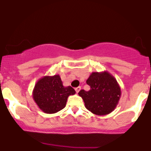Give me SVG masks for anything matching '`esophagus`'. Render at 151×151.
<instances>
[{
	"label": "esophagus",
	"instance_id": "1",
	"mask_svg": "<svg viewBox=\"0 0 151 151\" xmlns=\"http://www.w3.org/2000/svg\"><path fill=\"white\" fill-rule=\"evenodd\" d=\"M81 86H79V87H77V88H75V91H76V92H77V93L79 92V91L80 90H81Z\"/></svg>",
	"mask_w": 151,
	"mask_h": 151
}]
</instances>
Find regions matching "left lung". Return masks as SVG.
I'll use <instances>...</instances> for the list:
<instances>
[{
	"label": "left lung",
	"mask_w": 151,
	"mask_h": 151,
	"mask_svg": "<svg viewBox=\"0 0 151 151\" xmlns=\"http://www.w3.org/2000/svg\"><path fill=\"white\" fill-rule=\"evenodd\" d=\"M88 91L81 90L79 95L88 110L98 116H104L115 109L121 95L120 86L115 77L107 71L92 72L86 80Z\"/></svg>",
	"instance_id": "left-lung-1"
}]
</instances>
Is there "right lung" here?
<instances>
[{
    "instance_id": "add662e5",
    "label": "right lung",
    "mask_w": 151,
    "mask_h": 151,
    "mask_svg": "<svg viewBox=\"0 0 151 151\" xmlns=\"http://www.w3.org/2000/svg\"><path fill=\"white\" fill-rule=\"evenodd\" d=\"M75 93L73 88L65 87L60 76L56 74L38 80L33 91V98L43 112L55 114L65 108L68 97Z\"/></svg>"
}]
</instances>
